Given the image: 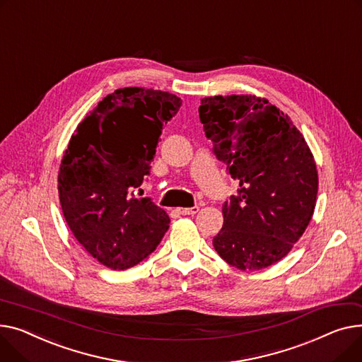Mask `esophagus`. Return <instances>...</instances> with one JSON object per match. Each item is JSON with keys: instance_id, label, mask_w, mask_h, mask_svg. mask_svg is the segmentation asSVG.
Wrapping results in <instances>:
<instances>
[{"instance_id": "esophagus-1", "label": "esophagus", "mask_w": 362, "mask_h": 362, "mask_svg": "<svg viewBox=\"0 0 362 362\" xmlns=\"http://www.w3.org/2000/svg\"><path fill=\"white\" fill-rule=\"evenodd\" d=\"M199 211V207L197 206H193V207H181L178 209V214L181 215H196Z\"/></svg>"}]
</instances>
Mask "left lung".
Here are the masks:
<instances>
[{
    "mask_svg": "<svg viewBox=\"0 0 362 362\" xmlns=\"http://www.w3.org/2000/svg\"><path fill=\"white\" fill-rule=\"evenodd\" d=\"M199 117L211 152L240 184L222 206L223 226L214 247L240 270L269 267L311 221L318 178L310 148L289 117L266 99L203 98Z\"/></svg>",
    "mask_w": 362,
    "mask_h": 362,
    "instance_id": "left-lung-1",
    "label": "left lung"
}]
</instances>
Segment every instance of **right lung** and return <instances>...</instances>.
I'll list each match as a JSON object with an SVG mask.
<instances>
[{"label":"right lung","instance_id":"add662e5","mask_svg":"<svg viewBox=\"0 0 362 362\" xmlns=\"http://www.w3.org/2000/svg\"><path fill=\"white\" fill-rule=\"evenodd\" d=\"M181 105L162 90L118 89L83 119L64 153L58 174L64 218L90 256L112 270L147 259L169 228L166 211L140 197V185L151 175L163 125ZM119 123L123 129L114 132Z\"/></svg>","mask_w":362,"mask_h":362}]
</instances>
